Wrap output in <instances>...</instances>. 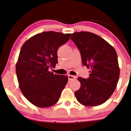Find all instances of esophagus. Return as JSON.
Returning a JSON list of instances; mask_svg holds the SVG:
<instances>
[{
	"label": "esophagus",
	"mask_w": 131,
	"mask_h": 131,
	"mask_svg": "<svg viewBox=\"0 0 131 131\" xmlns=\"http://www.w3.org/2000/svg\"><path fill=\"white\" fill-rule=\"evenodd\" d=\"M68 77L69 80H74V79H76V77H75V76L72 75H70V74H69V75H68Z\"/></svg>",
	"instance_id": "34e87169"
}]
</instances>
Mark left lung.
Masks as SVG:
<instances>
[{
    "instance_id": "obj_1",
    "label": "left lung",
    "mask_w": 131,
    "mask_h": 131,
    "mask_svg": "<svg viewBox=\"0 0 131 131\" xmlns=\"http://www.w3.org/2000/svg\"><path fill=\"white\" fill-rule=\"evenodd\" d=\"M71 39L80 51L83 64L91 69L88 79H77L81 86L75 92L76 99L86 106L102 105L113 94L118 81L116 51L105 40L90 32H74Z\"/></svg>"
}]
</instances>
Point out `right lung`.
<instances>
[{"mask_svg": "<svg viewBox=\"0 0 131 131\" xmlns=\"http://www.w3.org/2000/svg\"><path fill=\"white\" fill-rule=\"evenodd\" d=\"M71 34L45 31L36 34L21 46L16 71L19 88L25 98L39 107L55 105L67 84V75L49 71L57 63V50Z\"/></svg>", "mask_w": 131, "mask_h": 131, "instance_id": "right-lung-1", "label": "right lung"}]
</instances>
